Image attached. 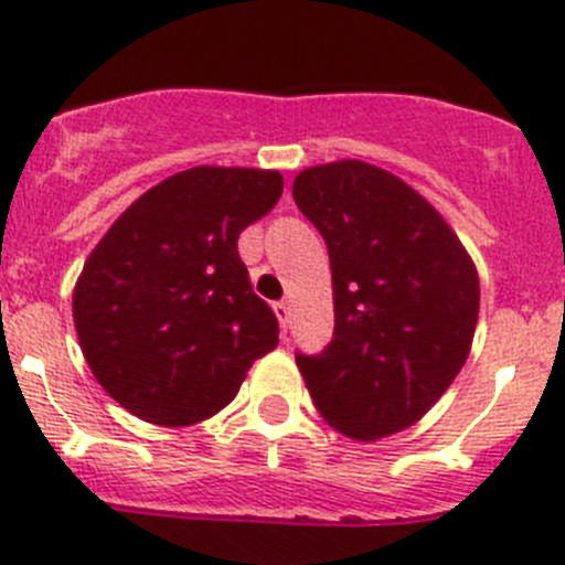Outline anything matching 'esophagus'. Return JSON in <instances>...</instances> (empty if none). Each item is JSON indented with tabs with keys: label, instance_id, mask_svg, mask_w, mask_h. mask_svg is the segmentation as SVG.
<instances>
[{
	"label": "esophagus",
	"instance_id": "obj_1",
	"mask_svg": "<svg viewBox=\"0 0 565 565\" xmlns=\"http://www.w3.org/2000/svg\"><path fill=\"white\" fill-rule=\"evenodd\" d=\"M273 309H276V318H278V323H281L284 329H287V326L292 323V307H289L287 300H278V303H276V307H273Z\"/></svg>",
	"mask_w": 565,
	"mask_h": 565
}]
</instances>
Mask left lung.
Returning <instances> with one entry per match:
<instances>
[{
  "mask_svg": "<svg viewBox=\"0 0 565 565\" xmlns=\"http://www.w3.org/2000/svg\"><path fill=\"white\" fill-rule=\"evenodd\" d=\"M292 198L329 247L334 340L295 354L318 413L354 440L424 418L471 351L479 276L435 205L393 172L334 161Z\"/></svg>",
  "mask_w": 565,
  "mask_h": 565,
  "instance_id": "obj_1",
  "label": "left lung"
}]
</instances>
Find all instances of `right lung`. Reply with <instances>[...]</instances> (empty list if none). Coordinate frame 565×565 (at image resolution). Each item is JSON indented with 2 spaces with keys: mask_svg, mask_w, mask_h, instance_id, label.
Segmentation results:
<instances>
[{
  "mask_svg": "<svg viewBox=\"0 0 565 565\" xmlns=\"http://www.w3.org/2000/svg\"><path fill=\"white\" fill-rule=\"evenodd\" d=\"M281 192L276 170L192 167L110 225L83 265L72 315L116 404L147 424H200L278 345L276 315L253 292L236 242Z\"/></svg>",
  "mask_w": 565,
  "mask_h": 565,
  "instance_id": "1",
  "label": "right lung"
}]
</instances>
